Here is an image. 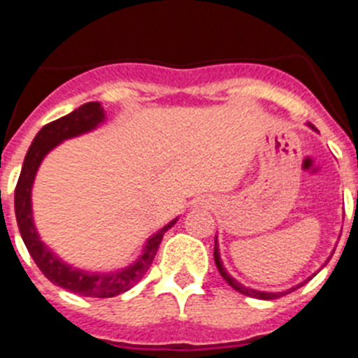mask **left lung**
<instances>
[{"label": "left lung", "instance_id": "1", "mask_svg": "<svg viewBox=\"0 0 358 358\" xmlns=\"http://www.w3.org/2000/svg\"><path fill=\"white\" fill-rule=\"evenodd\" d=\"M215 264H217V268H218V273H220V276L224 278V280L227 281V283H229L231 287H233V289L236 290V292H242V294H245V296H249V297H258V299H278V297L280 296H283V294H289V292H292V290H296V289H299V287L303 285H297V287H294V289H290V290H287V292H260V290H252V289H248V287H243V285H240L238 281L236 280H233V278L229 276V274L226 273V268L222 267V262H220V256H218V248H217V240H215Z\"/></svg>", "mask_w": 358, "mask_h": 358}]
</instances>
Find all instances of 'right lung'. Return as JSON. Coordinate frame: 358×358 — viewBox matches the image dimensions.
Instances as JSON below:
<instances>
[{"label": "right lung", "instance_id": "1", "mask_svg": "<svg viewBox=\"0 0 358 358\" xmlns=\"http://www.w3.org/2000/svg\"><path fill=\"white\" fill-rule=\"evenodd\" d=\"M103 120V109L98 102H87L75 109L69 115L55 120V122L46 123L37 136L31 141L30 148L24 157L23 169L19 173L17 185H15L14 194V208H15V220H17L19 233L23 236V242L27 245L28 252L34 258L36 265L39 267L41 273L48 278L52 283L62 287V289L75 292L78 296L85 297H115L118 294L127 292L129 289L138 283L148 267L152 265V260L156 256L157 248H159L163 235L170 227L176 224L170 222L163 229L157 231L156 235L148 238L145 245V252L141 258L131 267L123 268L115 274H87L82 271L68 267L62 264L50 249L39 240L34 222H31V204H30V192L31 182L36 177L37 169H39L43 157L52 150L53 147L61 143L62 140H68L73 136H78L82 132H87L94 129L98 123Z\"/></svg>", "mask_w": 358, "mask_h": 358}]
</instances>
